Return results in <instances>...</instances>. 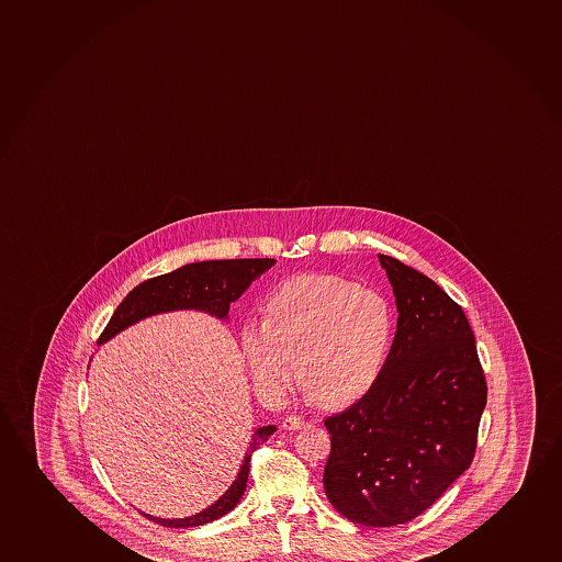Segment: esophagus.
<instances>
[{
	"label": "esophagus",
	"mask_w": 562,
	"mask_h": 562,
	"mask_svg": "<svg viewBox=\"0 0 562 562\" xmlns=\"http://www.w3.org/2000/svg\"><path fill=\"white\" fill-rule=\"evenodd\" d=\"M304 426V419L297 418V416H286L283 419V429H286V431H296V429H302Z\"/></svg>",
	"instance_id": "esophagus-1"
}]
</instances>
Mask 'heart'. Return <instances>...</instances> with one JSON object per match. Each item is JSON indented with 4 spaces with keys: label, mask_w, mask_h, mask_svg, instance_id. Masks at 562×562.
<instances>
[{
    "label": "heart",
    "mask_w": 562,
    "mask_h": 562,
    "mask_svg": "<svg viewBox=\"0 0 562 562\" xmlns=\"http://www.w3.org/2000/svg\"><path fill=\"white\" fill-rule=\"evenodd\" d=\"M394 310L381 292L336 273H302L278 284L266 318L241 326L252 382L281 397L300 376L328 408L349 407L381 379L394 341Z\"/></svg>",
    "instance_id": "heart-1"
}]
</instances>
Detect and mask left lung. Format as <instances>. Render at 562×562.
<instances>
[{
	"mask_svg": "<svg viewBox=\"0 0 562 562\" xmlns=\"http://www.w3.org/2000/svg\"><path fill=\"white\" fill-rule=\"evenodd\" d=\"M379 260L400 313L386 366L368 395L324 419L326 497L363 527L411 521L440 498L471 467L487 401L463 310L424 273Z\"/></svg>",
	"mask_w": 562,
	"mask_h": 562,
	"instance_id": "1",
	"label": "left lung"
}]
</instances>
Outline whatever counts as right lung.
I'll use <instances>...</instances> for the list:
<instances>
[{
    "mask_svg": "<svg viewBox=\"0 0 562 562\" xmlns=\"http://www.w3.org/2000/svg\"><path fill=\"white\" fill-rule=\"evenodd\" d=\"M273 265H276V258L204 260V262L181 266L178 270L159 276V278L148 279L135 286L125 296L122 304L117 305L110 323L106 324V328L99 337L98 345H103L143 318L159 315V313H170V311H202L215 318L226 321L231 304L249 289V284L255 279L260 278ZM276 429H278L276 426H262L255 429L246 458L241 461V467H239L233 484L212 506H207L194 516L178 517V519H162V517L144 514V512L143 516L148 517L149 521L162 525V527H170V529L201 527V525L225 516L233 510L241 495L246 493L251 453L257 450L258 446L266 442L268 437L276 432Z\"/></svg>",
    "mask_w": 562,
    "mask_h": 562,
    "instance_id": "right-lung-1",
    "label": "right lung"
}]
</instances>
